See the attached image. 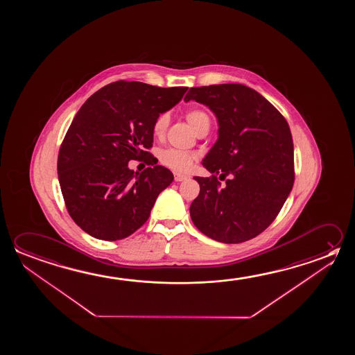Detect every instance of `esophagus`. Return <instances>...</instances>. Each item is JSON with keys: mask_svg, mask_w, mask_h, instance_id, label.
I'll list each match as a JSON object with an SVG mask.
<instances>
[{"mask_svg": "<svg viewBox=\"0 0 355 355\" xmlns=\"http://www.w3.org/2000/svg\"><path fill=\"white\" fill-rule=\"evenodd\" d=\"M188 177L184 175H180V173H175V182H183V180H186Z\"/></svg>", "mask_w": 355, "mask_h": 355, "instance_id": "34e87169", "label": "esophagus"}]
</instances>
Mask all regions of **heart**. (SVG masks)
I'll return each mask as SVG.
<instances>
[{"mask_svg": "<svg viewBox=\"0 0 355 355\" xmlns=\"http://www.w3.org/2000/svg\"><path fill=\"white\" fill-rule=\"evenodd\" d=\"M187 121L189 122V125L194 128V131L198 132L199 130L204 128H209L210 119L207 112L203 110H191L187 112ZM169 117L168 114H161L153 122L152 126V134L155 137L161 139L166 128L168 125ZM159 162L163 166H166L167 168L175 171V172H188L194 164L196 161V155L192 152L183 151V150H177V148H164L159 152Z\"/></svg>", "mask_w": 355, "mask_h": 355, "instance_id": "obj_1", "label": "heart"}]
</instances>
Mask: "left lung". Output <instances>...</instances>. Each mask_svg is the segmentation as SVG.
I'll return each instance as SVG.
<instances>
[{
    "instance_id": "1",
    "label": "left lung",
    "mask_w": 355,
    "mask_h": 355,
    "mask_svg": "<svg viewBox=\"0 0 355 355\" xmlns=\"http://www.w3.org/2000/svg\"><path fill=\"white\" fill-rule=\"evenodd\" d=\"M191 100L208 106L219 126L202 162L213 175L194 177L200 192L189 208L193 224L219 243H244L275 220L290 196L295 180L290 126L261 94L241 84L191 87L184 101ZM218 175L230 177L223 189Z\"/></svg>"
}]
</instances>
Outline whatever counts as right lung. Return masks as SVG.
Masks as SVG:
<instances>
[{"instance_id":"right-lung-1","label":"right lung","mask_w":355,"mask_h":355,"mask_svg":"<svg viewBox=\"0 0 355 355\" xmlns=\"http://www.w3.org/2000/svg\"><path fill=\"white\" fill-rule=\"evenodd\" d=\"M187 90L112 83L76 112L59 150L58 178L68 213L85 233L115 241L147 221L158 194L173 182L172 172L146 151L153 142L152 126ZM131 159L150 167L135 174L128 168Z\"/></svg>"}]
</instances>
